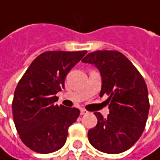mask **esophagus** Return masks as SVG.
Segmentation results:
<instances>
[{"label":"esophagus","mask_w":160,"mask_h":160,"mask_svg":"<svg viewBox=\"0 0 160 160\" xmlns=\"http://www.w3.org/2000/svg\"><path fill=\"white\" fill-rule=\"evenodd\" d=\"M87 113H88V112L86 111V109H81V110H80V114H81V115H86Z\"/></svg>","instance_id":"obj_1"}]
</instances>
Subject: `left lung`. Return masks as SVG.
I'll use <instances>...</instances> for the list:
<instances>
[{"instance_id":"1","label":"left lung","mask_w":160,"mask_h":160,"mask_svg":"<svg viewBox=\"0 0 160 160\" xmlns=\"http://www.w3.org/2000/svg\"><path fill=\"white\" fill-rule=\"evenodd\" d=\"M95 64L102 76L100 97L107 95L108 118L94 113L97 126L88 131V140L97 150L122 153L138 140L149 111L146 82L135 65L118 51H96L82 60Z\"/></svg>"}]
</instances>
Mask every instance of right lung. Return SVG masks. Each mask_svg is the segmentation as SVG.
Wrapping results in <instances>:
<instances>
[{
	"mask_svg": "<svg viewBox=\"0 0 160 160\" xmlns=\"http://www.w3.org/2000/svg\"><path fill=\"white\" fill-rule=\"evenodd\" d=\"M87 51L44 52L20 79L12 103V117L22 143L34 152L48 154L62 148L68 128L80 115L75 108L55 105L66 74Z\"/></svg>",
	"mask_w": 160,
	"mask_h": 160,
	"instance_id": "obj_1",
	"label": "right lung"
}]
</instances>
